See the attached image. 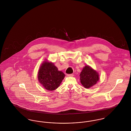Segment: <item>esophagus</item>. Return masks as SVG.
<instances>
[{
    "instance_id": "1",
    "label": "esophagus",
    "mask_w": 131,
    "mask_h": 131,
    "mask_svg": "<svg viewBox=\"0 0 131 131\" xmlns=\"http://www.w3.org/2000/svg\"><path fill=\"white\" fill-rule=\"evenodd\" d=\"M67 75H68V77H73V76H74V75H73V74H68Z\"/></svg>"
}]
</instances>
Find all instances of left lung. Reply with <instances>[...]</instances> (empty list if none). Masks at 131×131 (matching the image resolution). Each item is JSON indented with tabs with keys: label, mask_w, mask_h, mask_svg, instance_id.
I'll list each match as a JSON object with an SVG mask.
<instances>
[{
	"label": "left lung",
	"mask_w": 131,
	"mask_h": 131,
	"mask_svg": "<svg viewBox=\"0 0 131 131\" xmlns=\"http://www.w3.org/2000/svg\"><path fill=\"white\" fill-rule=\"evenodd\" d=\"M80 76L82 85L86 88L93 86L99 80L98 73L88 66L83 68Z\"/></svg>",
	"instance_id": "1"
}]
</instances>
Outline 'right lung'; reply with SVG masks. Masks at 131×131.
<instances>
[{"label": "right lung", "mask_w": 131, "mask_h": 131, "mask_svg": "<svg viewBox=\"0 0 131 131\" xmlns=\"http://www.w3.org/2000/svg\"><path fill=\"white\" fill-rule=\"evenodd\" d=\"M38 80L43 87L48 90H54L59 86L65 74L53 63L45 61L38 72Z\"/></svg>", "instance_id": "right-lung-1"}]
</instances>
